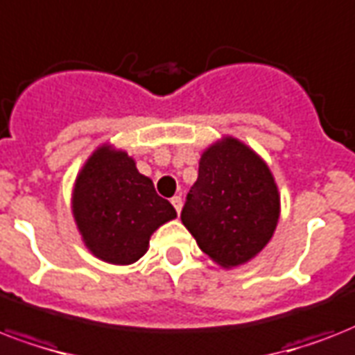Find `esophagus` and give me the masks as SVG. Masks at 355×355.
Returning <instances> with one entry per match:
<instances>
[{"label":"esophagus","instance_id":"34e87169","mask_svg":"<svg viewBox=\"0 0 355 355\" xmlns=\"http://www.w3.org/2000/svg\"><path fill=\"white\" fill-rule=\"evenodd\" d=\"M172 205H174V209L178 211V215L181 213V207H183V200H181V196H174L172 198Z\"/></svg>","mask_w":355,"mask_h":355}]
</instances>
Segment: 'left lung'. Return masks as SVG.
Returning <instances> with one entry per match:
<instances>
[{
  "label": "left lung",
  "instance_id": "1",
  "mask_svg": "<svg viewBox=\"0 0 355 355\" xmlns=\"http://www.w3.org/2000/svg\"><path fill=\"white\" fill-rule=\"evenodd\" d=\"M279 191L268 164L243 140L224 135L203 150L181 222L222 268L252 261L279 220Z\"/></svg>",
  "mask_w": 355,
  "mask_h": 355
}]
</instances>
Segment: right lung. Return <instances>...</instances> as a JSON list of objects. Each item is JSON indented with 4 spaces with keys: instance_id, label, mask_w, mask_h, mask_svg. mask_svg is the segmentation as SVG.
<instances>
[{
    "instance_id": "add662e5",
    "label": "right lung",
    "mask_w": 355,
    "mask_h": 355,
    "mask_svg": "<svg viewBox=\"0 0 355 355\" xmlns=\"http://www.w3.org/2000/svg\"><path fill=\"white\" fill-rule=\"evenodd\" d=\"M72 215L90 254L111 265H131L146 254L153 233L178 213L125 150L105 142L90 153L73 181Z\"/></svg>"
}]
</instances>
